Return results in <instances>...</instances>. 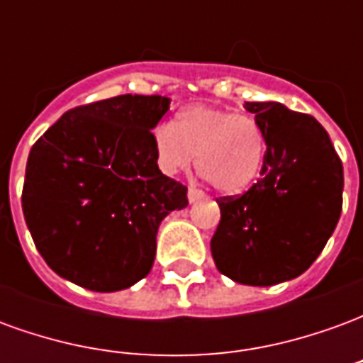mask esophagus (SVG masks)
<instances>
[{
	"mask_svg": "<svg viewBox=\"0 0 363 363\" xmlns=\"http://www.w3.org/2000/svg\"><path fill=\"white\" fill-rule=\"evenodd\" d=\"M202 196H204V194H202L200 190L192 189V186H190V189H189V202H190V204H194V202H198V200H200V198H202Z\"/></svg>",
	"mask_w": 363,
	"mask_h": 363,
	"instance_id": "esophagus-1",
	"label": "esophagus"
}]
</instances>
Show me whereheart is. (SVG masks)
<instances>
[{
    "instance_id": "obj_1",
    "label": "heart",
    "mask_w": 363,
    "mask_h": 363,
    "mask_svg": "<svg viewBox=\"0 0 363 363\" xmlns=\"http://www.w3.org/2000/svg\"><path fill=\"white\" fill-rule=\"evenodd\" d=\"M153 150L165 174L186 171L196 161L212 186L223 194H239L257 181L267 142L252 116L213 104H192L177 114L174 126L161 124L153 132Z\"/></svg>"
}]
</instances>
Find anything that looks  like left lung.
Returning <instances> with one entry per match:
<instances>
[{
  "label": "left lung",
  "instance_id": "left-lung-1",
  "mask_svg": "<svg viewBox=\"0 0 363 363\" xmlns=\"http://www.w3.org/2000/svg\"><path fill=\"white\" fill-rule=\"evenodd\" d=\"M267 142L262 179L220 200L216 267L237 284L274 286L311 267L342 212L344 173L327 130L281 103H245Z\"/></svg>",
  "mask_w": 363,
  "mask_h": 363
}]
</instances>
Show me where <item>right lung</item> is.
Wrapping results in <instances>:
<instances>
[{
  "mask_svg": "<svg viewBox=\"0 0 363 363\" xmlns=\"http://www.w3.org/2000/svg\"><path fill=\"white\" fill-rule=\"evenodd\" d=\"M161 95H118L67 111L28 153L23 213L54 272L91 291H120L150 274L157 229L189 206L159 171L151 130Z\"/></svg>",
  "mask_w": 363,
  "mask_h": 363,
  "instance_id": "obj_1",
  "label": "right lung"
}]
</instances>
